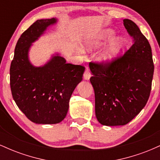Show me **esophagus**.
Returning <instances> with one entry per match:
<instances>
[{
  "instance_id": "obj_1",
  "label": "esophagus",
  "mask_w": 160,
  "mask_h": 160,
  "mask_svg": "<svg viewBox=\"0 0 160 160\" xmlns=\"http://www.w3.org/2000/svg\"><path fill=\"white\" fill-rule=\"evenodd\" d=\"M90 78H91V72H90V71H89V68L86 67V68L85 70V72H84V74H83V78L85 79V80H88L90 79Z\"/></svg>"
}]
</instances>
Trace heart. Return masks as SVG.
Segmentation results:
<instances>
[{
	"label": "heart",
	"mask_w": 160,
	"mask_h": 160,
	"mask_svg": "<svg viewBox=\"0 0 160 160\" xmlns=\"http://www.w3.org/2000/svg\"><path fill=\"white\" fill-rule=\"evenodd\" d=\"M115 36V32L112 29H106L97 34L96 36L89 37L82 41V48L86 50L90 51L100 47L105 42L113 39ZM125 43L122 38H117L112 42L108 48L100 56V59L104 62H111L115 58L117 53L122 48Z\"/></svg>",
	"instance_id": "1"
}]
</instances>
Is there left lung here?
Here are the masks:
<instances>
[{
    "label": "left lung",
    "instance_id": "obj_1",
    "mask_svg": "<svg viewBox=\"0 0 160 160\" xmlns=\"http://www.w3.org/2000/svg\"><path fill=\"white\" fill-rule=\"evenodd\" d=\"M123 25L134 43L110 63H89L95 116L102 125L124 126L144 108L151 90L154 65L148 39L132 20Z\"/></svg>",
    "mask_w": 160,
    "mask_h": 160
}]
</instances>
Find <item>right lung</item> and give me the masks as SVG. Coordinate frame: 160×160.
<instances>
[{"label": "right lung", "instance_id": "right-lung-1", "mask_svg": "<svg viewBox=\"0 0 160 160\" xmlns=\"http://www.w3.org/2000/svg\"><path fill=\"white\" fill-rule=\"evenodd\" d=\"M56 18L38 19L23 32L16 45L11 62L10 88L18 108L32 122L56 124L65 118L71 95L81 82L85 68L66 63L58 53L44 65L35 67L28 58L32 43Z\"/></svg>", "mask_w": 160, "mask_h": 160}]
</instances>
